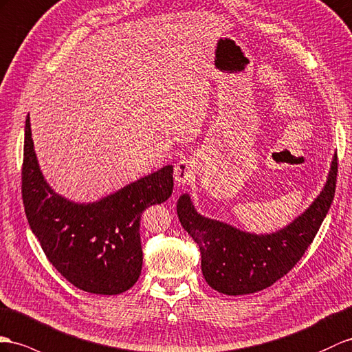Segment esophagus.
<instances>
[{"mask_svg":"<svg viewBox=\"0 0 352 352\" xmlns=\"http://www.w3.org/2000/svg\"><path fill=\"white\" fill-rule=\"evenodd\" d=\"M173 175L179 185H190L195 179V162L188 158L179 160L175 164Z\"/></svg>","mask_w":352,"mask_h":352,"instance_id":"esophagus-1","label":"esophagus"}]
</instances>
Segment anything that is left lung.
Here are the masks:
<instances>
[{
  "label": "left lung",
  "instance_id": "8db88e82",
  "mask_svg": "<svg viewBox=\"0 0 352 352\" xmlns=\"http://www.w3.org/2000/svg\"><path fill=\"white\" fill-rule=\"evenodd\" d=\"M338 155L327 184L311 208L278 233L256 236L197 213L186 194L177 200V217L201 254L206 282L222 294H251L275 284L294 267L314 242L334 199Z\"/></svg>",
  "mask_w": 352,
  "mask_h": 352
}]
</instances>
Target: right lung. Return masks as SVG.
Instances as JSON below:
<instances>
[{"label":"right lung","instance_id":"obj_1","mask_svg":"<svg viewBox=\"0 0 352 352\" xmlns=\"http://www.w3.org/2000/svg\"><path fill=\"white\" fill-rule=\"evenodd\" d=\"M173 192V167L124 186L96 203L77 204L55 194L43 179L25 121L22 200L28 224L54 267L79 289L115 296L140 276V219Z\"/></svg>","mask_w":352,"mask_h":352}]
</instances>
